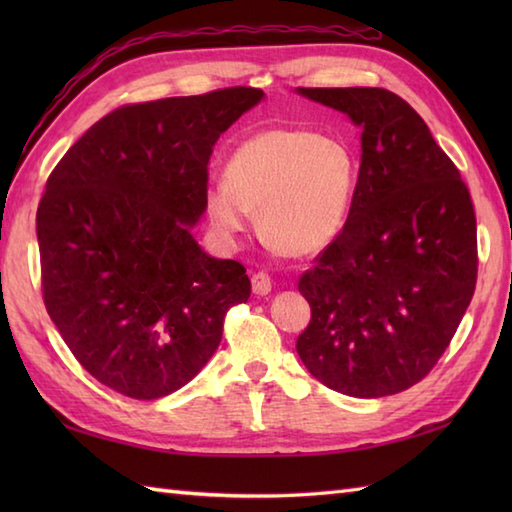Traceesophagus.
I'll return each mask as SVG.
<instances>
[{
    "instance_id": "1",
    "label": "esophagus",
    "mask_w": 512,
    "mask_h": 512,
    "mask_svg": "<svg viewBox=\"0 0 512 512\" xmlns=\"http://www.w3.org/2000/svg\"><path fill=\"white\" fill-rule=\"evenodd\" d=\"M250 284H253V292L257 297H266L270 288H273V281H270V277L266 273H255L253 277H250Z\"/></svg>"
}]
</instances>
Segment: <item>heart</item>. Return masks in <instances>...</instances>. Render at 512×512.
I'll use <instances>...</instances> for the list:
<instances>
[{
  "mask_svg": "<svg viewBox=\"0 0 512 512\" xmlns=\"http://www.w3.org/2000/svg\"><path fill=\"white\" fill-rule=\"evenodd\" d=\"M206 189L211 224L224 237L246 231L259 213V233L277 253L312 257L328 248L350 213L358 162L341 138L277 127L246 138Z\"/></svg>",
  "mask_w": 512,
  "mask_h": 512,
  "instance_id": "obj_1",
  "label": "heart"
}]
</instances>
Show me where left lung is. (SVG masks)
<instances>
[{
  "label": "left lung",
  "instance_id": "8db88e82",
  "mask_svg": "<svg viewBox=\"0 0 512 512\" xmlns=\"http://www.w3.org/2000/svg\"><path fill=\"white\" fill-rule=\"evenodd\" d=\"M363 129L343 231L299 279L312 319L297 339L334 391L380 398L427 376L473 299L471 193L427 123L383 88H299Z\"/></svg>",
  "mask_w": 512,
  "mask_h": 512
}]
</instances>
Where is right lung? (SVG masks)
<instances>
[{
    "label": "right lung",
    "instance_id": "obj_1",
    "mask_svg": "<svg viewBox=\"0 0 512 512\" xmlns=\"http://www.w3.org/2000/svg\"><path fill=\"white\" fill-rule=\"evenodd\" d=\"M262 99L226 88L123 105L50 173L37 209L43 303L76 361L118 394L187 385L250 297L246 268L206 255L191 226L213 145Z\"/></svg>",
    "mask_w": 512,
    "mask_h": 512
}]
</instances>
